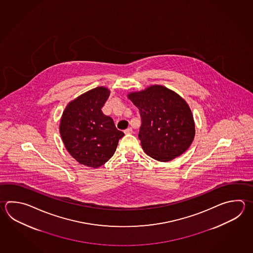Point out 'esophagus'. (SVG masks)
<instances>
[{"mask_svg":"<svg viewBox=\"0 0 253 253\" xmlns=\"http://www.w3.org/2000/svg\"><path fill=\"white\" fill-rule=\"evenodd\" d=\"M124 133H125V134H130V133H132V129L129 127V128L124 129Z\"/></svg>","mask_w":253,"mask_h":253,"instance_id":"obj_1","label":"esophagus"}]
</instances>
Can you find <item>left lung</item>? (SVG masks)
<instances>
[{
	"label": "left lung",
	"mask_w": 253,
	"mask_h": 253,
	"mask_svg": "<svg viewBox=\"0 0 253 253\" xmlns=\"http://www.w3.org/2000/svg\"><path fill=\"white\" fill-rule=\"evenodd\" d=\"M129 99L139 110V139L145 153L167 162L180 156L195 137V123L186 101L168 88L153 85Z\"/></svg>",
	"instance_id": "8db88e82"
}]
</instances>
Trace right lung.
<instances>
[{
    "label": "right lung",
    "instance_id": "1",
    "mask_svg": "<svg viewBox=\"0 0 253 253\" xmlns=\"http://www.w3.org/2000/svg\"><path fill=\"white\" fill-rule=\"evenodd\" d=\"M110 95L107 88L97 87L69 103L63 113L60 135L69 154L82 165L98 168L114 154L124 133L114 120L102 112Z\"/></svg>",
    "mask_w": 253,
    "mask_h": 253
}]
</instances>
